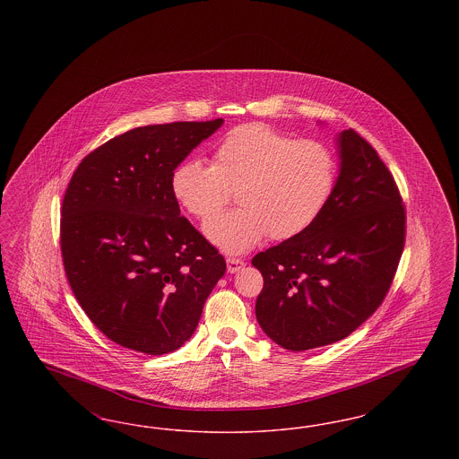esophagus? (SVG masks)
Wrapping results in <instances>:
<instances>
[{
	"label": "esophagus",
	"mask_w": 459,
	"mask_h": 459,
	"mask_svg": "<svg viewBox=\"0 0 459 459\" xmlns=\"http://www.w3.org/2000/svg\"><path fill=\"white\" fill-rule=\"evenodd\" d=\"M244 264L246 263L239 260V258H227V272L229 273H236V272H239Z\"/></svg>",
	"instance_id": "obj_1"
}]
</instances>
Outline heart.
<instances>
[{
	"label": "heart",
	"mask_w": 459,
	"mask_h": 459,
	"mask_svg": "<svg viewBox=\"0 0 459 459\" xmlns=\"http://www.w3.org/2000/svg\"><path fill=\"white\" fill-rule=\"evenodd\" d=\"M335 174V158L324 143L246 124L215 146L212 165L180 161L170 189L196 219L217 213L236 189L239 208L208 220L204 234L220 251L242 255L268 236L292 239L309 229L327 204Z\"/></svg>",
	"instance_id": "1"
}]
</instances>
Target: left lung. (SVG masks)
<instances>
[{"instance_id":"1","label":"left lung","mask_w":459,"mask_h":459,"mask_svg":"<svg viewBox=\"0 0 459 459\" xmlns=\"http://www.w3.org/2000/svg\"><path fill=\"white\" fill-rule=\"evenodd\" d=\"M335 146L339 175L320 217L251 262L264 281L256 320L284 350L333 344L370 318L404 247V206L384 161L351 129Z\"/></svg>"}]
</instances>
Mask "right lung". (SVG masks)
I'll use <instances>...</instances> for the list:
<instances>
[{
    "label": "right lung",
    "mask_w": 459,
    "mask_h": 459,
    "mask_svg": "<svg viewBox=\"0 0 459 459\" xmlns=\"http://www.w3.org/2000/svg\"><path fill=\"white\" fill-rule=\"evenodd\" d=\"M221 124L132 129L72 175L60 223L66 279L91 322L127 350H178L225 273L223 256L180 217L170 189L175 167Z\"/></svg>",
    "instance_id": "right-lung-1"
}]
</instances>
